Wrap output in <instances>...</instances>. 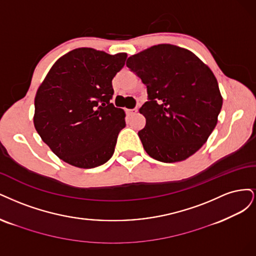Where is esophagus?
<instances>
[{"label": "esophagus", "instance_id": "34e87169", "mask_svg": "<svg viewBox=\"0 0 256 256\" xmlns=\"http://www.w3.org/2000/svg\"><path fill=\"white\" fill-rule=\"evenodd\" d=\"M138 112L137 110H128V114H130V116H133V114H136Z\"/></svg>", "mask_w": 256, "mask_h": 256}]
</instances>
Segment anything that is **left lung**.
Wrapping results in <instances>:
<instances>
[{"mask_svg":"<svg viewBox=\"0 0 256 256\" xmlns=\"http://www.w3.org/2000/svg\"><path fill=\"white\" fill-rule=\"evenodd\" d=\"M128 67L146 86L148 100L139 112L146 126L138 132L152 158L176 162L206 142L222 107L216 76L187 48L162 44L132 55Z\"/></svg>","mask_w":256,"mask_h":256,"instance_id":"8db88e82","label":"left lung"}]
</instances>
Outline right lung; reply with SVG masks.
Instances as JSON below:
<instances>
[{"label":"right lung","mask_w":256,"mask_h":256,"mask_svg":"<svg viewBox=\"0 0 256 256\" xmlns=\"http://www.w3.org/2000/svg\"><path fill=\"white\" fill-rule=\"evenodd\" d=\"M126 57L78 48L57 60L39 86L34 126L64 162L90 169L112 156L126 112L110 102L112 80Z\"/></svg>","instance_id":"obj_1"}]
</instances>
